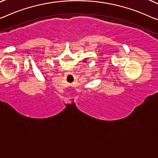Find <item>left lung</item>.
<instances>
[{"label":"left lung","mask_w":158,"mask_h":158,"mask_svg":"<svg viewBox=\"0 0 158 158\" xmlns=\"http://www.w3.org/2000/svg\"><path fill=\"white\" fill-rule=\"evenodd\" d=\"M83 62H84V61H83ZM85 62H86V61H85Z\"/></svg>","instance_id":"obj_1"}]
</instances>
